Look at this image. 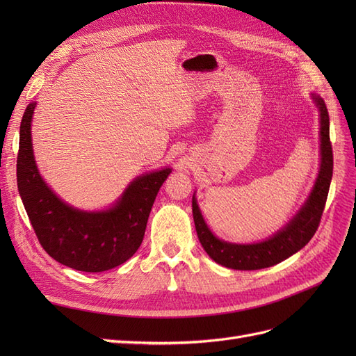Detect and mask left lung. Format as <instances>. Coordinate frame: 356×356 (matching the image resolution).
Segmentation results:
<instances>
[{
  "mask_svg": "<svg viewBox=\"0 0 356 356\" xmlns=\"http://www.w3.org/2000/svg\"><path fill=\"white\" fill-rule=\"evenodd\" d=\"M321 111V169L315 187L307 202L284 230L273 238L260 243L236 245L215 238L204 224L196 199L193 197V218L197 238L203 250L221 266L234 270H258L275 266L300 251L316 233L322 212L328 197L330 182L332 177V147L330 141V117L327 105L321 98H315Z\"/></svg>",
  "mask_w": 356,
  "mask_h": 356,
  "instance_id": "obj_1",
  "label": "left lung"
}]
</instances>
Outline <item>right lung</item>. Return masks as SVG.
<instances>
[{
    "mask_svg": "<svg viewBox=\"0 0 356 356\" xmlns=\"http://www.w3.org/2000/svg\"><path fill=\"white\" fill-rule=\"evenodd\" d=\"M32 102L20 123L17 188L38 242L51 258L80 272H105L141 246L149 211L170 169L138 177L114 208L83 212L63 203L40 177L31 143Z\"/></svg>",
    "mask_w": 356,
    "mask_h": 356,
    "instance_id": "1",
    "label": "right lung"
}]
</instances>
